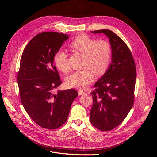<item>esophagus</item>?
<instances>
[{
	"label": "esophagus",
	"instance_id": "34e87169",
	"mask_svg": "<svg viewBox=\"0 0 157 157\" xmlns=\"http://www.w3.org/2000/svg\"><path fill=\"white\" fill-rule=\"evenodd\" d=\"M78 94H79V95H83L85 94V92H83V90H79V91H78Z\"/></svg>",
	"mask_w": 157,
	"mask_h": 157
}]
</instances>
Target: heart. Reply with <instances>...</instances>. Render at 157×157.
Segmentation results:
<instances>
[{"mask_svg":"<svg viewBox=\"0 0 157 157\" xmlns=\"http://www.w3.org/2000/svg\"><path fill=\"white\" fill-rule=\"evenodd\" d=\"M69 48L72 51L84 55L83 67L85 68L74 72L67 78L66 84L69 87L84 89L94 80L95 73L101 76L108 69L112 56V49L108 41L104 39L95 40L81 34L72 41ZM67 59V53L59 49L54 55L53 62L58 69L67 72L69 71Z\"/></svg>","mask_w":157,"mask_h":157,"instance_id":"1","label":"heart"}]
</instances>
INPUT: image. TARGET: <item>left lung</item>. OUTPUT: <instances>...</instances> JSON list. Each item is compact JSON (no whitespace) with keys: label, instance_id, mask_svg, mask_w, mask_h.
Here are the masks:
<instances>
[{"label":"left lung","instance_id":"8db88e82","mask_svg":"<svg viewBox=\"0 0 157 157\" xmlns=\"http://www.w3.org/2000/svg\"><path fill=\"white\" fill-rule=\"evenodd\" d=\"M104 34L112 49L111 63L95 84L90 120L102 131L111 130L124 120L132 108L136 80L134 60L128 47L120 37L108 29L92 31Z\"/></svg>","mask_w":157,"mask_h":157}]
</instances>
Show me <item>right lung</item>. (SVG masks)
<instances>
[{"label":"right lung","instance_id":"right-lung-1","mask_svg":"<svg viewBox=\"0 0 157 157\" xmlns=\"http://www.w3.org/2000/svg\"><path fill=\"white\" fill-rule=\"evenodd\" d=\"M69 36L44 32L33 37L21 57L18 83L21 102L29 117L40 127L56 129L67 121L76 90H55L62 81L53 56Z\"/></svg>","mask_w":157,"mask_h":157}]
</instances>
